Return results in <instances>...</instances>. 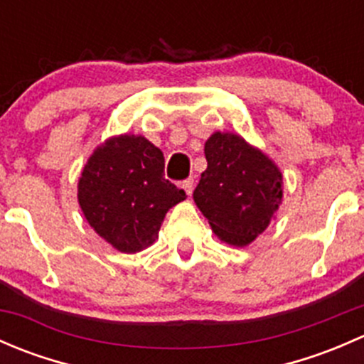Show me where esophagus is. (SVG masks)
Here are the masks:
<instances>
[{
  "label": "esophagus",
  "mask_w": 364,
  "mask_h": 364,
  "mask_svg": "<svg viewBox=\"0 0 364 364\" xmlns=\"http://www.w3.org/2000/svg\"><path fill=\"white\" fill-rule=\"evenodd\" d=\"M183 190H185L186 192V196H192V192H193V186H196V179L193 178H188V179H185V181H183Z\"/></svg>",
  "instance_id": "obj_1"
}]
</instances>
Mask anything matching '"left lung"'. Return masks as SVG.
<instances>
[{"instance_id":"1","label":"left lung","mask_w":364,"mask_h":364,"mask_svg":"<svg viewBox=\"0 0 364 364\" xmlns=\"http://www.w3.org/2000/svg\"><path fill=\"white\" fill-rule=\"evenodd\" d=\"M204 153L208 168L193 200L220 241L248 247L269 227L284 200L280 167L232 132L211 134Z\"/></svg>"}]
</instances>
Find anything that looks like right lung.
<instances>
[{"mask_svg": "<svg viewBox=\"0 0 364 364\" xmlns=\"http://www.w3.org/2000/svg\"><path fill=\"white\" fill-rule=\"evenodd\" d=\"M161 149L144 135H112L80 172L77 200L95 232L112 248L137 253L159 240L161 222L185 192L164 178Z\"/></svg>", "mask_w": 364, "mask_h": 364, "instance_id": "obj_1", "label": "right lung"}]
</instances>
